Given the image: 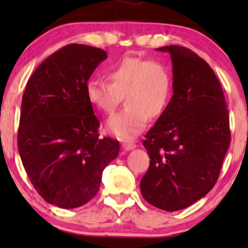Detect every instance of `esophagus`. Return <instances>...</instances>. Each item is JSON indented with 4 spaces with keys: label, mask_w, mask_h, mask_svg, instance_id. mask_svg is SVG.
<instances>
[{
    "label": "esophagus",
    "mask_w": 248,
    "mask_h": 248,
    "mask_svg": "<svg viewBox=\"0 0 248 248\" xmlns=\"http://www.w3.org/2000/svg\"><path fill=\"white\" fill-rule=\"evenodd\" d=\"M122 148H123L124 150L130 151L133 150L134 148H137V144H135L134 142H124V143H122Z\"/></svg>",
    "instance_id": "34e87169"
}]
</instances>
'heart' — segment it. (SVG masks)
Instances as JSON below:
<instances>
[{
    "label": "heart",
    "mask_w": 248,
    "mask_h": 248,
    "mask_svg": "<svg viewBox=\"0 0 248 248\" xmlns=\"http://www.w3.org/2000/svg\"><path fill=\"white\" fill-rule=\"evenodd\" d=\"M105 81H87L84 91L89 103L104 114H113L124 96L126 107L107 122V128L121 140H131L141 133L149 117L164 114L172 94L169 70L157 61L125 56L107 70Z\"/></svg>",
    "instance_id": "b5f03b06"
}]
</instances>
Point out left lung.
Listing matches in <instances>:
<instances>
[{"label": "left lung", "instance_id": "obj_1", "mask_svg": "<svg viewBox=\"0 0 248 248\" xmlns=\"http://www.w3.org/2000/svg\"><path fill=\"white\" fill-rule=\"evenodd\" d=\"M172 62V94L143 145L150 166L140 183L145 201L165 211L187 208L211 191L230 144L229 110L218 78L183 46H164Z\"/></svg>", "mask_w": 248, "mask_h": 248}]
</instances>
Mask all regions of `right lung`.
Returning <instances> with one entry per match:
<instances>
[{"label": "right lung", "mask_w": 248, "mask_h": 248, "mask_svg": "<svg viewBox=\"0 0 248 248\" xmlns=\"http://www.w3.org/2000/svg\"><path fill=\"white\" fill-rule=\"evenodd\" d=\"M107 53L70 44L44 61L22 96L18 149L28 177L50 204L73 209L99 191L103 170L120 143L99 138V121L86 97L87 81Z\"/></svg>", "instance_id": "add662e5"}]
</instances>
